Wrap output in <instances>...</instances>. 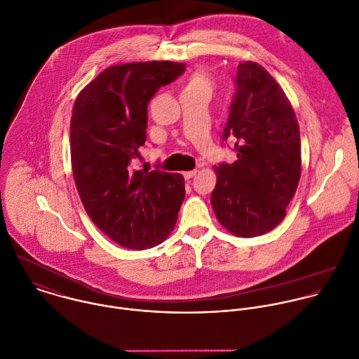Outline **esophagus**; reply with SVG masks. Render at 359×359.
<instances>
[{
  "instance_id": "34e87169",
  "label": "esophagus",
  "mask_w": 359,
  "mask_h": 359,
  "mask_svg": "<svg viewBox=\"0 0 359 359\" xmlns=\"http://www.w3.org/2000/svg\"><path fill=\"white\" fill-rule=\"evenodd\" d=\"M197 175V170H190V172H184L183 173V176H184V179H191V177H194Z\"/></svg>"
}]
</instances>
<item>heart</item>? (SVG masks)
Wrapping results in <instances>:
<instances>
[{
	"label": "heart",
	"mask_w": 359,
	"mask_h": 359,
	"mask_svg": "<svg viewBox=\"0 0 359 359\" xmlns=\"http://www.w3.org/2000/svg\"><path fill=\"white\" fill-rule=\"evenodd\" d=\"M212 88H214V84L211 79L203 72H196L187 79L186 84L183 86L182 94H194V93L211 94Z\"/></svg>",
	"instance_id": "obj_1"
}]
</instances>
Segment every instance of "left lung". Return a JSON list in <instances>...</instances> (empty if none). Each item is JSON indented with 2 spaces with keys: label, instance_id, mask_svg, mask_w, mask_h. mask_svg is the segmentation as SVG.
<instances>
[{
  "label": "left lung",
  "instance_id": "obj_1",
  "mask_svg": "<svg viewBox=\"0 0 359 359\" xmlns=\"http://www.w3.org/2000/svg\"><path fill=\"white\" fill-rule=\"evenodd\" d=\"M235 81L222 140L235 141L236 161L212 168L211 205L226 231L252 238L286 215L300 180V131L283 88L261 65L240 63Z\"/></svg>",
  "mask_w": 359,
  "mask_h": 359
}]
</instances>
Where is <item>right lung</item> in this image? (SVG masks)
Segmentation results:
<instances>
[{"label": "right lung", "mask_w": 359, "mask_h": 359, "mask_svg": "<svg viewBox=\"0 0 359 359\" xmlns=\"http://www.w3.org/2000/svg\"><path fill=\"white\" fill-rule=\"evenodd\" d=\"M184 72L183 63L109 66L77 95L70 119L74 183L91 221L118 245L147 250L175 228L184 200L180 173L133 170L147 141L148 102Z\"/></svg>", "instance_id": "obj_1"}]
</instances>
